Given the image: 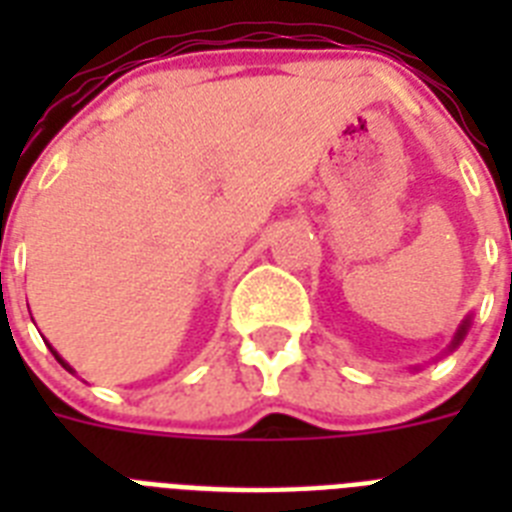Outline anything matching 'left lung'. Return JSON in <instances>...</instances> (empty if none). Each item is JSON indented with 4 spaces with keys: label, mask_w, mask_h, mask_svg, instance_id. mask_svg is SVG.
Returning a JSON list of instances; mask_svg holds the SVG:
<instances>
[{
    "label": "left lung",
    "mask_w": 512,
    "mask_h": 512,
    "mask_svg": "<svg viewBox=\"0 0 512 512\" xmlns=\"http://www.w3.org/2000/svg\"><path fill=\"white\" fill-rule=\"evenodd\" d=\"M465 332H468V321H465V324H462L460 329H457V335H454V342H452V348L454 345H460V340L462 337H465Z\"/></svg>",
    "instance_id": "8db88e82"
}]
</instances>
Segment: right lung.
I'll list each match as a JSON object with an SVG mask.
<instances>
[{
    "label": "right lung",
    "instance_id": "right-lung-1",
    "mask_svg": "<svg viewBox=\"0 0 512 512\" xmlns=\"http://www.w3.org/2000/svg\"><path fill=\"white\" fill-rule=\"evenodd\" d=\"M50 350H52V348H50ZM52 356H55V358H58V361H60V364H63V369H68V372H71V374H74V369H71V366H68V364H66V361H63V358H60V356H58V353H55V350H52Z\"/></svg>",
    "mask_w": 512,
    "mask_h": 512
}]
</instances>
